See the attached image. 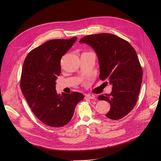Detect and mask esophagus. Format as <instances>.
Returning <instances> with one entry per match:
<instances>
[{
    "label": "esophagus",
    "mask_w": 161,
    "mask_h": 161,
    "mask_svg": "<svg viewBox=\"0 0 161 161\" xmlns=\"http://www.w3.org/2000/svg\"><path fill=\"white\" fill-rule=\"evenodd\" d=\"M95 95H86L85 97V99H95Z\"/></svg>",
    "instance_id": "obj_1"
}]
</instances>
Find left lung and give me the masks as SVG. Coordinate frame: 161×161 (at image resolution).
Wrapping results in <instances>:
<instances>
[{
  "instance_id": "obj_1",
  "label": "left lung",
  "mask_w": 161,
  "mask_h": 161,
  "mask_svg": "<svg viewBox=\"0 0 161 161\" xmlns=\"http://www.w3.org/2000/svg\"><path fill=\"white\" fill-rule=\"evenodd\" d=\"M80 42L94 49L100 64V79L112 84L110 94L98 97L110 104L106 117L121 119L136 105L141 88L143 72L136 51L129 42L109 33L87 35Z\"/></svg>"
}]
</instances>
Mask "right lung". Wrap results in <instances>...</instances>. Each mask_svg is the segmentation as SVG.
I'll use <instances>...</instances> for the list:
<instances>
[{"instance_id":"right-lung-1","label":"right lung","mask_w":161,"mask_h":161,"mask_svg":"<svg viewBox=\"0 0 161 161\" xmlns=\"http://www.w3.org/2000/svg\"><path fill=\"white\" fill-rule=\"evenodd\" d=\"M77 37L50 40L33 49L25 58L21 76L22 93L32 113L46 125L61 127L69 123L83 94L58 95L56 79L61 74V59Z\"/></svg>"}]
</instances>
